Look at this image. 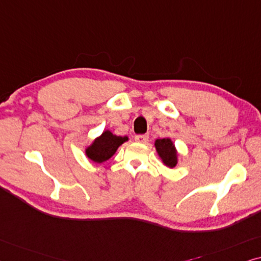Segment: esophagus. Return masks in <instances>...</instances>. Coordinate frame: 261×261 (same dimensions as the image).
I'll use <instances>...</instances> for the list:
<instances>
[{"instance_id":"34e87169","label":"esophagus","mask_w":261,"mask_h":261,"mask_svg":"<svg viewBox=\"0 0 261 261\" xmlns=\"http://www.w3.org/2000/svg\"><path fill=\"white\" fill-rule=\"evenodd\" d=\"M148 140V135H136V136H135V141L138 142V143H147Z\"/></svg>"}]
</instances>
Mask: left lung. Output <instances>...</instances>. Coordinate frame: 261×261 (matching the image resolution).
I'll return each mask as SVG.
<instances>
[{
	"instance_id": "1",
	"label": "left lung",
	"mask_w": 261,
	"mask_h": 261,
	"mask_svg": "<svg viewBox=\"0 0 261 261\" xmlns=\"http://www.w3.org/2000/svg\"><path fill=\"white\" fill-rule=\"evenodd\" d=\"M156 150H158L160 158L162 159L163 163L166 166L175 167L178 159H176V151L174 145H173L172 141L169 138H162V140H156L155 142Z\"/></svg>"
}]
</instances>
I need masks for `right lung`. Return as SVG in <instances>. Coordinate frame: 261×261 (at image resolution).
Returning a JSON list of instances; mask_svg holds the SVG:
<instances>
[{"mask_svg":"<svg viewBox=\"0 0 261 261\" xmlns=\"http://www.w3.org/2000/svg\"><path fill=\"white\" fill-rule=\"evenodd\" d=\"M125 141H127V137L116 136L111 131H105L87 149L86 154L92 161L101 163L109 160L117 151L118 147L123 144Z\"/></svg>","mask_w":261,"mask_h":261,"instance_id":"add662e5","label":"right lung"}]
</instances>
